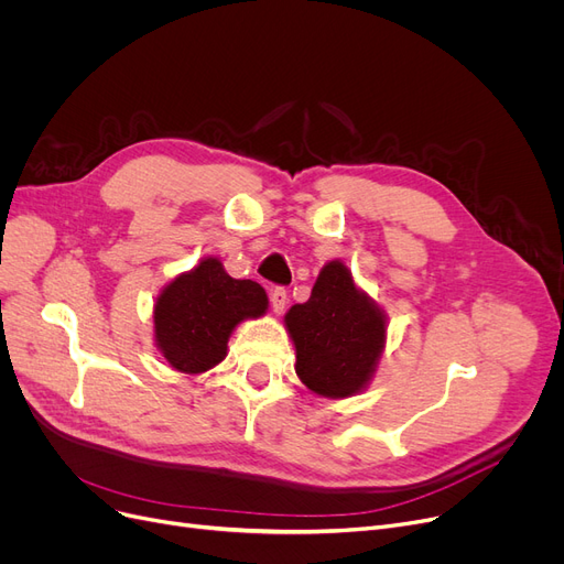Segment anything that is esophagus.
Returning a JSON list of instances; mask_svg holds the SVG:
<instances>
[{
    "instance_id": "esophagus-1",
    "label": "esophagus",
    "mask_w": 564,
    "mask_h": 564,
    "mask_svg": "<svg viewBox=\"0 0 564 564\" xmlns=\"http://www.w3.org/2000/svg\"><path fill=\"white\" fill-rule=\"evenodd\" d=\"M270 302H272V311H274L276 315H281V313L285 311V304H288V292H285V288L272 290Z\"/></svg>"
}]
</instances>
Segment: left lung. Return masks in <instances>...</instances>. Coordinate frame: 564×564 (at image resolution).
I'll list each match as a JSON object with an SVG mask.
<instances>
[{
    "mask_svg": "<svg viewBox=\"0 0 564 564\" xmlns=\"http://www.w3.org/2000/svg\"><path fill=\"white\" fill-rule=\"evenodd\" d=\"M283 324L297 357L294 372L311 393L345 400L370 387L387 347L389 315L340 258L322 267L311 300L294 304Z\"/></svg>",
    "mask_w": 564,
    "mask_h": 564,
    "instance_id": "1",
    "label": "left lung"
}]
</instances>
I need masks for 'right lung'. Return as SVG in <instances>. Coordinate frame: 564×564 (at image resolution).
I'll return each mask as SVG.
<instances>
[{
  "label": "right lung",
  "mask_w": 564,
  "mask_h": 564,
  "mask_svg": "<svg viewBox=\"0 0 564 564\" xmlns=\"http://www.w3.org/2000/svg\"><path fill=\"white\" fill-rule=\"evenodd\" d=\"M267 308L270 300L260 283L232 279L219 258L205 256L160 290L153 306L155 347L177 372H207L226 359L237 324L262 317Z\"/></svg>",
  "instance_id": "obj_1"
}]
</instances>
